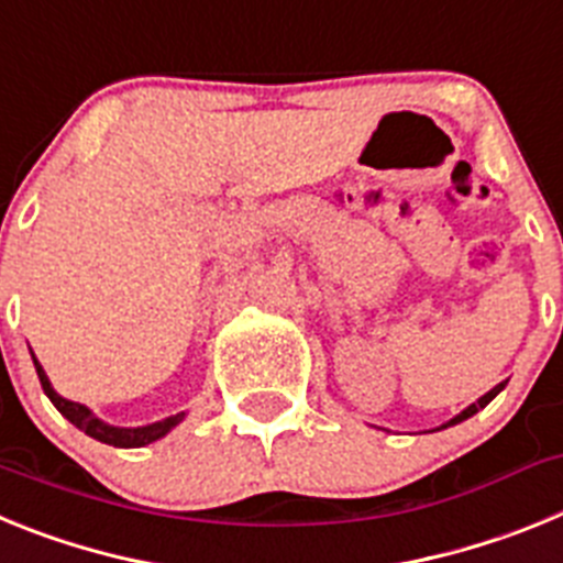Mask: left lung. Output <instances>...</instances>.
Segmentation results:
<instances>
[{
	"instance_id": "1",
	"label": "left lung",
	"mask_w": 563,
	"mask_h": 563,
	"mask_svg": "<svg viewBox=\"0 0 563 563\" xmlns=\"http://www.w3.org/2000/svg\"><path fill=\"white\" fill-rule=\"evenodd\" d=\"M505 383H507V380L496 383L494 389L487 391V395H482V397H479V400H476V402H471V406H467V409H465V411H460V415H456V417H451V420H449V422H442L440 429H449V426H456V422L467 420V417H474V415H476V411H479V409H485L487 402L494 400V397H496V395H499V391H501V389H505ZM440 429H434V431H440Z\"/></svg>"
}]
</instances>
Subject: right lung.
Listing matches in <instances>:
<instances>
[{
	"label": "right lung",
	"mask_w": 563,
	"mask_h": 563,
	"mask_svg": "<svg viewBox=\"0 0 563 563\" xmlns=\"http://www.w3.org/2000/svg\"><path fill=\"white\" fill-rule=\"evenodd\" d=\"M30 355H33V352H30ZM33 366H36V375H38V380H42V389H44V395L49 397V402H53V406H56V409L62 411V415L67 417V420L73 422L78 431H84V434L92 437V440H98V442L114 445V449H143V445H148V442H154V440H161V437H166L168 431L177 429V426L186 420V411H180V415L163 417V420L148 422V426H137V429L112 426V422H103L101 417L92 415V409H87L84 402L67 400V397L58 395V391L53 389V383H49L47 372L42 369V363L36 361V355H33Z\"/></svg>",
	"instance_id": "1"
}]
</instances>
